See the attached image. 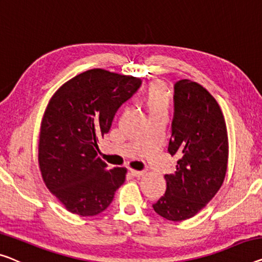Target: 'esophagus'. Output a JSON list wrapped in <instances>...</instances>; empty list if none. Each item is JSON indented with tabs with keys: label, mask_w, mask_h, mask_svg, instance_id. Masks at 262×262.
<instances>
[{
	"label": "esophagus",
	"mask_w": 262,
	"mask_h": 262,
	"mask_svg": "<svg viewBox=\"0 0 262 262\" xmlns=\"http://www.w3.org/2000/svg\"><path fill=\"white\" fill-rule=\"evenodd\" d=\"M130 173H132L133 177H135V178H140V177H142V175L144 174V171H142V170L130 169Z\"/></svg>",
	"instance_id": "1"
}]
</instances>
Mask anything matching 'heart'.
Segmentation results:
<instances>
[{"mask_svg":"<svg viewBox=\"0 0 262 262\" xmlns=\"http://www.w3.org/2000/svg\"><path fill=\"white\" fill-rule=\"evenodd\" d=\"M141 102L148 114H167L170 106V93L167 85L161 81H154L148 84L141 97Z\"/></svg>","mask_w":262,"mask_h":262,"instance_id":"obj_1","label":"heart"}]
</instances>
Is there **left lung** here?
<instances>
[{"mask_svg":"<svg viewBox=\"0 0 262 262\" xmlns=\"http://www.w3.org/2000/svg\"><path fill=\"white\" fill-rule=\"evenodd\" d=\"M168 151L177 170L166 174V193L153 205L169 221L194 216L215 196L228 165L226 121L216 100L198 82L174 85V118Z\"/></svg>","mask_w":262,"mask_h":262,"instance_id":"1","label":"left lung"}]
</instances>
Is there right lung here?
<instances>
[{"label":"right lung","instance_id":"right-lung-1","mask_svg":"<svg viewBox=\"0 0 262 262\" xmlns=\"http://www.w3.org/2000/svg\"><path fill=\"white\" fill-rule=\"evenodd\" d=\"M141 79L95 68L66 82L49 100L40 128L38 167L49 192L70 213L94 216L112 204L127 168L97 156L119 107Z\"/></svg>","mask_w":262,"mask_h":262}]
</instances>
